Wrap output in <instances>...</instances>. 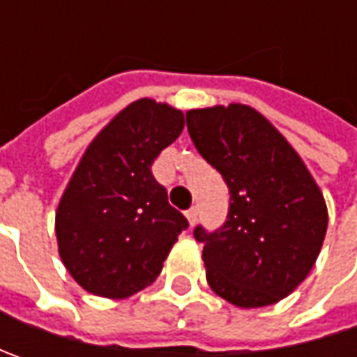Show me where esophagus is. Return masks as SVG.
<instances>
[{
	"instance_id": "esophagus-1",
	"label": "esophagus",
	"mask_w": 357,
	"mask_h": 357,
	"mask_svg": "<svg viewBox=\"0 0 357 357\" xmlns=\"http://www.w3.org/2000/svg\"><path fill=\"white\" fill-rule=\"evenodd\" d=\"M185 214H186V218H188V222H190V227H195V225H197V220H199V208H197V206H190Z\"/></svg>"
}]
</instances>
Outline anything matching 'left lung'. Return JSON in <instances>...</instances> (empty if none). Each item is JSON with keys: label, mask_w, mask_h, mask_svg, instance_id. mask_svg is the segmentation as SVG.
Segmentation results:
<instances>
[{"label": "left lung", "mask_w": 357, "mask_h": 357, "mask_svg": "<svg viewBox=\"0 0 357 357\" xmlns=\"http://www.w3.org/2000/svg\"><path fill=\"white\" fill-rule=\"evenodd\" d=\"M192 143L222 174L227 222L195 228L214 294L238 308H262L294 292L322 248L328 208L312 174L276 127L248 105L186 113Z\"/></svg>", "instance_id": "1"}]
</instances>
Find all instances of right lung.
I'll use <instances>...</instances> for the list:
<instances>
[{"label":"right lung","mask_w":357,"mask_h":357,"mask_svg":"<svg viewBox=\"0 0 357 357\" xmlns=\"http://www.w3.org/2000/svg\"><path fill=\"white\" fill-rule=\"evenodd\" d=\"M183 127V111L139 99L79 160L57 206L55 234L63 264L91 294L121 300L151 286L188 228L151 172Z\"/></svg>","instance_id":"obj_1"}]
</instances>
